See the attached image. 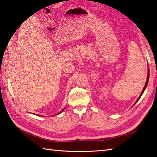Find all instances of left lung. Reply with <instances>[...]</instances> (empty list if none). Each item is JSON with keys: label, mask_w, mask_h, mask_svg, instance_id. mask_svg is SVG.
<instances>
[{"label": "left lung", "mask_w": 157, "mask_h": 157, "mask_svg": "<svg viewBox=\"0 0 157 157\" xmlns=\"http://www.w3.org/2000/svg\"><path fill=\"white\" fill-rule=\"evenodd\" d=\"M149 67L148 68V75H147V79H146V84H145V86H144V88H143V90H142V92H141V94H140V96H139V98H138V100H137V101H136V102L134 103V105L136 104V102H137L138 101H139V99L140 98V97H141V96H142V94H143V93H144V90H146V87H147V86H148V81H149ZM134 105H133V106H134Z\"/></svg>", "instance_id": "obj_1"}]
</instances>
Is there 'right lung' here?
<instances>
[{"mask_svg":"<svg viewBox=\"0 0 157 157\" xmlns=\"http://www.w3.org/2000/svg\"><path fill=\"white\" fill-rule=\"evenodd\" d=\"M65 109V107H64V108H63V109H62V111H60L59 113H58V114H56V115H59L60 114V113H61L63 111V110H64ZM36 115H38V116H42V115H37V114H36Z\"/></svg>","mask_w":157,"mask_h":157,"instance_id":"obj_1","label":"right lung"}]
</instances>
